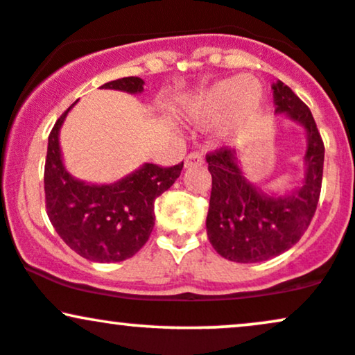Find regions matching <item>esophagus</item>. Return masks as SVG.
I'll use <instances>...</instances> for the list:
<instances>
[{"instance_id": "obj_1", "label": "esophagus", "mask_w": 355, "mask_h": 355, "mask_svg": "<svg viewBox=\"0 0 355 355\" xmlns=\"http://www.w3.org/2000/svg\"><path fill=\"white\" fill-rule=\"evenodd\" d=\"M203 164V155L200 152H191L187 155L185 158V168H190V166L202 165Z\"/></svg>"}]
</instances>
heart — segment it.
Masks as SVG:
<instances>
[{"instance_id":"b5f03b06","label":"heart","mask_w":355,"mask_h":355,"mask_svg":"<svg viewBox=\"0 0 355 355\" xmlns=\"http://www.w3.org/2000/svg\"><path fill=\"white\" fill-rule=\"evenodd\" d=\"M263 92L254 76L222 80L200 93L187 103V115L198 123H209L222 117V132L225 135L242 132L259 115L262 107Z\"/></svg>"}]
</instances>
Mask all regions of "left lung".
I'll return each instance as SVG.
<instances>
[{"label": "left lung", "mask_w": 355, "mask_h": 355, "mask_svg": "<svg viewBox=\"0 0 355 355\" xmlns=\"http://www.w3.org/2000/svg\"><path fill=\"white\" fill-rule=\"evenodd\" d=\"M272 89L275 113H287L307 133L304 183L287 195H267L243 177L235 150L222 146L207 155L211 173L207 235L217 254L232 262H263L284 254L309 229L319 203L325 148L315 120L282 81Z\"/></svg>", "instance_id": "8db88e82"}]
</instances>
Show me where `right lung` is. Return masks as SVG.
Listing matches in <instances>:
<instances>
[{
    "label": "right lung",
    "mask_w": 355,
    "mask_h": 355,
    "mask_svg": "<svg viewBox=\"0 0 355 355\" xmlns=\"http://www.w3.org/2000/svg\"><path fill=\"white\" fill-rule=\"evenodd\" d=\"M144 85L145 81L138 76H126L100 88L141 93ZM73 105L56 120L48 137L44 162L46 214L61 240L83 259L101 263L121 262L146 243L155 225V198L180 177L183 162L173 166L145 164L110 185L76 180L64 168L58 138Z\"/></svg>",
    "instance_id": "obj_1"
}]
</instances>
